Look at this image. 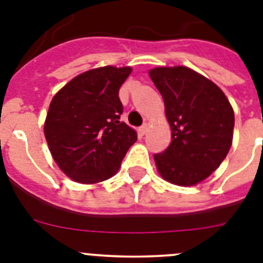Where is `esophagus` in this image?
Masks as SVG:
<instances>
[{"label": "esophagus", "mask_w": 263, "mask_h": 263, "mask_svg": "<svg viewBox=\"0 0 263 263\" xmlns=\"http://www.w3.org/2000/svg\"><path fill=\"white\" fill-rule=\"evenodd\" d=\"M147 130H148V125L147 124H143L142 126L139 127V133L142 134V136H145V134L147 133Z\"/></svg>", "instance_id": "1"}]
</instances>
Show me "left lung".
I'll use <instances>...</instances> for the list:
<instances>
[{
    "label": "left lung",
    "instance_id": "1",
    "mask_svg": "<svg viewBox=\"0 0 263 263\" xmlns=\"http://www.w3.org/2000/svg\"><path fill=\"white\" fill-rule=\"evenodd\" d=\"M148 76L163 97L173 138L163 153L154 155L158 173L173 184H199L229 153L233 108L213 81L188 67H157Z\"/></svg>",
    "mask_w": 263,
    "mask_h": 263
}]
</instances>
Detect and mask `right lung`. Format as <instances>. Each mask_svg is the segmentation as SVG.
I'll use <instances>...</instances> for the list:
<instances>
[{
    "label": "right lung",
    "mask_w": 263,
    "mask_h": 263,
    "mask_svg": "<svg viewBox=\"0 0 263 263\" xmlns=\"http://www.w3.org/2000/svg\"><path fill=\"white\" fill-rule=\"evenodd\" d=\"M132 67L105 66L69 80L51 100L45 137L55 163L73 182L95 184L117 174L137 132L121 122L118 89Z\"/></svg>",
    "instance_id": "add662e5"
}]
</instances>
